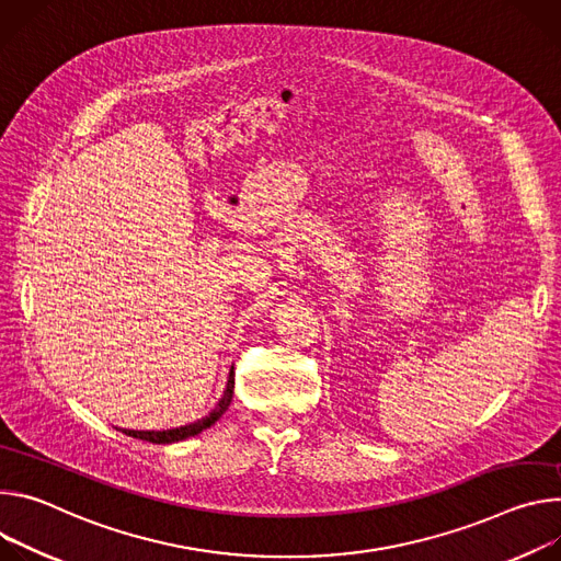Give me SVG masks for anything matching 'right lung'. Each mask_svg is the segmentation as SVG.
I'll use <instances>...</instances> for the list:
<instances>
[{"instance_id":"1","label":"right lung","mask_w":561,"mask_h":561,"mask_svg":"<svg viewBox=\"0 0 561 561\" xmlns=\"http://www.w3.org/2000/svg\"><path fill=\"white\" fill-rule=\"evenodd\" d=\"M231 397H233V367L229 371L227 388H225L220 401L216 403V408L207 416H203L194 423L180 425V427H171V430H158V432L156 430H122V432L129 434V437H134V439H142V442H149V444H175V442H182V439H190V437H196V434H201L203 430L211 427L225 414V410L231 403Z\"/></svg>"}]
</instances>
